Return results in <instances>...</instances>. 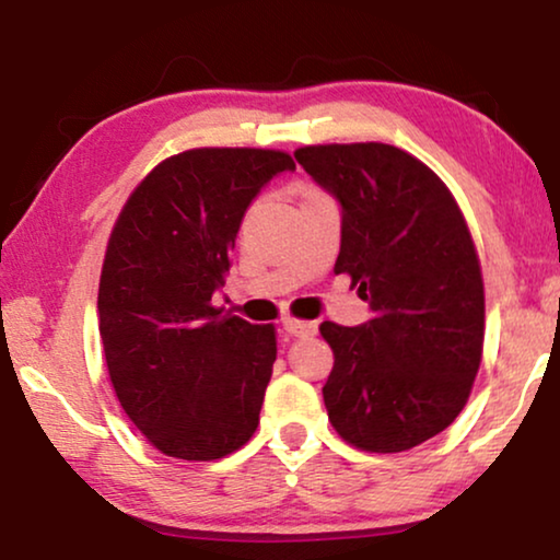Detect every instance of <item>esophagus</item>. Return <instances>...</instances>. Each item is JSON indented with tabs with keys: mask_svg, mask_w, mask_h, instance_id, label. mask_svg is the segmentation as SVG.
I'll list each match as a JSON object with an SVG mask.
<instances>
[{
	"mask_svg": "<svg viewBox=\"0 0 560 560\" xmlns=\"http://www.w3.org/2000/svg\"><path fill=\"white\" fill-rule=\"evenodd\" d=\"M284 330L294 338H312L317 335V325L307 323V319H294V317H284Z\"/></svg>",
	"mask_w": 560,
	"mask_h": 560,
	"instance_id": "esophagus-1",
	"label": "esophagus"
}]
</instances>
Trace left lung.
<instances>
[{
  "label": "left lung",
  "instance_id": "left-lung-1",
  "mask_svg": "<svg viewBox=\"0 0 560 560\" xmlns=\"http://www.w3.org/2000/svg\"><path fill=\"white\" fill-rule=\"evenodd\" d=\"M294 159L338 199L335 273L371 310L358 327L319 325L335 353L327 417L361 451L415 448L460 415L481 363L483 281L464 214L394 145H307Z\"/></svg>",
  "mask_w": 560,
  "mask_h": 560
}]
</instances>
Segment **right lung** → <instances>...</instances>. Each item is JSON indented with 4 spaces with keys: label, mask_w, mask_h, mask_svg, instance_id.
<instances>
[{
    "label": "right lung",
    "mask_w": 560,
    "mask_h": 560,
    "mask_svg": "<svg viewBox=\"0 0 560 560\" xmlns=\"http://www.w3.org/2000/svg\"><path fill=\"white\" fill-rule=\"evenodd\" d=\"M289 153L194 148L130 194L100 279V335L125 415L171 458L214 460L250 441L276 361L273 325L212 304L258 191Z\"/></svg>",
    "instance_id": "right-lung-1"
}]
</instances>
